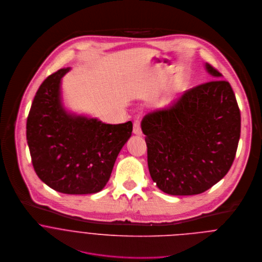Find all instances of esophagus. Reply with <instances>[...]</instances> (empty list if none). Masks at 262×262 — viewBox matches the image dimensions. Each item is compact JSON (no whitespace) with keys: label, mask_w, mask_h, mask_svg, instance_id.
Segmentation results:
<instances>
[{"label":"esophagus","mask_w":262,"mask_h":262,"mask_svg":"<svg viewBox=\"0 0 262 262\" xmlns=\"http://www.w3.org/2000/svg\"><path fill=\"white\" fill-rule=\"evenodd\" d=\"M133 133L136 135H141L142 134V130H141V126H140V119L137 118L134 121L133 124Z\"/></svg>","instance_id":"34e87169"}]
</instances>
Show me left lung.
Masks as SVG:
<instances>
[{
    "instance_id": "obj_1",
    "label": "left lung",
    "mask_w": 262,
    "mask_h": 262,
    "mask_svg": "<svg viewBox=\"0 0 262 262\" xmlns=\"http://www.w3.org/2000/svg\"><path fill=\"white\" fill-rule=\"evenodd\" d=\"M214 80L191 88L172 106L146 115L141 129L157 186L171 195L200 194L229 172L241 132L231 84L206 63Z\"/></svg>"
}]
</instances>
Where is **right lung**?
Segmentation results:
<instances>
[{
	"instance_id": "add662e5",
	"label": "right lung",
	"mask_w": 262,
	"mask_h": 262,
	"mask_svg": "<svg viewBox=\"0 0 262 262\" xmlns=\"http://www.w3.org/2000/svg\"><path fill=\"white\" fill-rule=\"evenodd\" d=\"M63 68L40 84L26 122L31 162L38 178L65 194H91L107 183L116 159L131 136L132 122L104 124L68 114L60 101Z\"/></svg>"
}]
</instances>
